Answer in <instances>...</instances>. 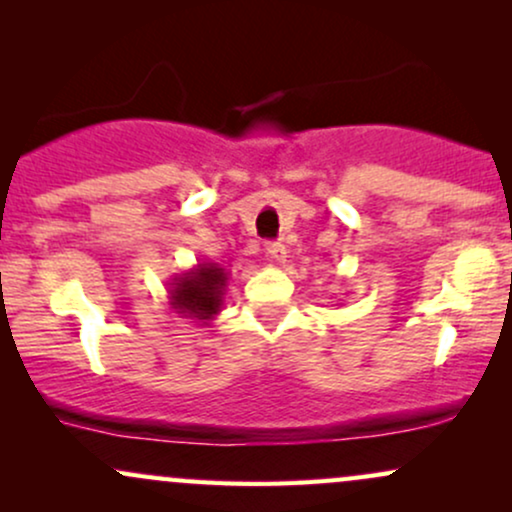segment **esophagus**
Returning a JSON list of instances; mask_svg holds the SVG:
<instances>
[{"instance_id":"1","label":"esophagus","mask_w":512,"mask_h":512,"mask_svg":"<svg viewBox=\"0 0 512 512\" xmlns=\"http://www.w3.org/2000/svg\"><path fill=\"white\" fill-rule=\"evenodd\" d=\"M267 257L276 264H281L286 260V248L281 243H269L267 245Z\"/></svg>"}]
</instances>
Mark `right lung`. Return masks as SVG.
<instances>
[{
	"mask_svg": "<svg viewBox=\"0 0 512 512\" xmlns=\"http://www.w3.org/2000/svg\"><path fill=\"white\" fill-rule=\"evenodd\" d=\"M228 272L216 262H197L187 272L175 274L168 284V305L180 317L209 325L223 308Z\"/></svg>",
	"mask_w": 512,
	"mask_h": 512,
	"instance_id": "right-lung-1",
	"label": "right lung"
}]
</instances>
